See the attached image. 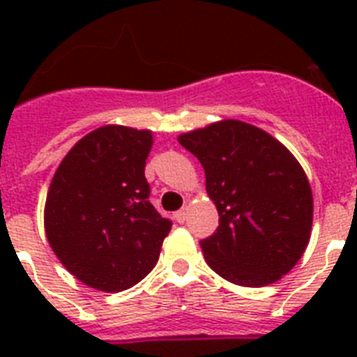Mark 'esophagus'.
<instances>
[{"label":"esophagus","instance_id":"obj_1","mask_svg":"<svg viewBox=\"0 0 357 357\" xmlns=\"http://www.w3.org/2000/svg\"><path fill=\"white\" fill-rule=\"evenodd\" d=\"M187 217H189V206H185L183 209H179V211L176 213V220H178V222H185Z\"/></svg>","mask_w":357,"mask_h":357}]
</instances>
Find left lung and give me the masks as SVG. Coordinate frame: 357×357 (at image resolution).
Returning <instances> with one entry per match:
<instances>
[{"instance_id": "1", "label": "left lung", "mask_w": 357, "mask_h": 357, "mask_svg": "<svg viewBox=\"0 0 357 357\" xmlns=\"http://www.w3.org/2000/svg\"><path fill=\"white\" fill-rule=\"evenodd\" d=\"M206 170L218 228L200 243L224 280L263 287L293 268L307 248L313 195L296 157L263 129L220 120L178 137Z\"/></svg>"}]
</instances>
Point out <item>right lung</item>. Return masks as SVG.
Instances as JSON below:
<instances>
[{"label":"right lung","mask_w":357,"mask_h":357,"mask_svg":"<svg viewBox=\"0 0 357 357\" xmlns=\"http://www.w3.org/2000/svg\"><path fill=\"white\" fill-rule=\"evenodd\" d=\"M151 144L148 129H94L66 153L47 190V243L70 274L103 293L139 283L172 228L148 200Z\"/></svg>","instance_id":"right-lung-1"}]
</instances>
